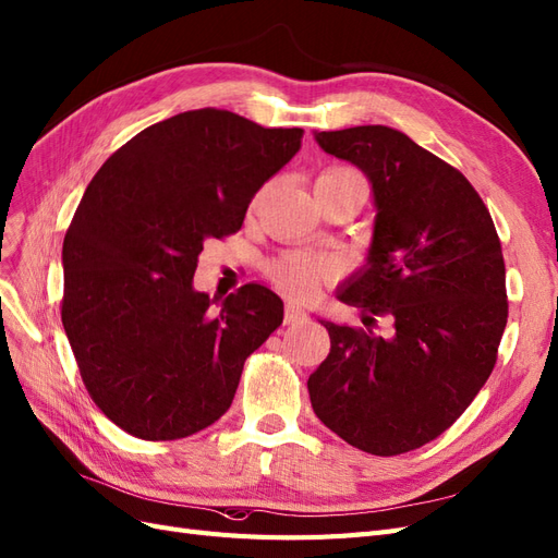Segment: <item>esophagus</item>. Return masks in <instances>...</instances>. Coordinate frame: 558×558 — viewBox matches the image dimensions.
Listing matches in <instances>:
<instances>
[{"mask_svg":"<svg viewBox=\"0 0 558 558\" xmlns=\"http://www.w3.org/2000/svg\"><path fill=\"white\" fill-rule=\"evenodd\" d=\"M302 320H307V312L302 310L300 305H295V302H289V305H286V314H283V324H289V326H293V324H302Z\"/></svg>","mask_w":558,"mask_h":558,"instance_id":"obj_1","label":"esophagus"}]
</instances>
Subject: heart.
I'll return each mask as SVG.
<instances>
[{"mask_svg": "<svg viewBox=\"0 0 558 558\" xmlns=\"http://www.w3.org/2000/svg\"><path fill=\"white\" fill-rule=\"evenodd\" d=\"M342 179H361V174L356 170H351V167L335 165V167H328V170L318 174L316 189H318V185L342 181ZM269 272H272L275 281L279 286H283L286 291L307 298L316 291V286L320 281L328 279L330 265L326 260H316V258H307V256H286L279 263H275Z\"/></svg>", "mask_w": 558, "mask_h": 558, "instance_id": "1", "label": "heart"}]
</instances>
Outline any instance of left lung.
<instances>
[{"mask_svg":"<svg viewBox=\"0 0 558 558\" xmlns=\"http://www.w3.org/2000/svg\"><path fill=\"white\" fill-rule=\"evenodd\" d=\"M373 185V242L337 298L363 328L324 320L330 353L310 375L316 416L351 447L396 456L442 435L492 375L508 324L492 214L451 165L386 125L314 132ZM375 315L392 332L368 330Z\"/></svg>","mask_w":558,"mask_h":558,"instance_id":"obj_1","label":"left lung"}]
</instances>
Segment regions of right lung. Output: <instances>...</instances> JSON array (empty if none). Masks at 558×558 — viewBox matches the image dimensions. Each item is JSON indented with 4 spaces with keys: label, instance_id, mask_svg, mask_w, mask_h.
Here are the masks:
<instances>
[{
    "label": "right lung",
    "instance_id": "1",
    "mask_svg": "<svg viewBox=\"0 0 558 558\" xmlns=\"http://www.w3.org/2000/svg\"><path fill=\"white\" fill-rule=\"evenodd\" d=\"M302 134L226 109L183 111L142 130L88 183L62 244V326L90 398L118 428L179 440L228 412L283 302L244 283L211 310L193 275L205 242L242 228Z\"/></svg>",
    "mask_w": 558,
    "mask_h": 558
}]
</instances>
